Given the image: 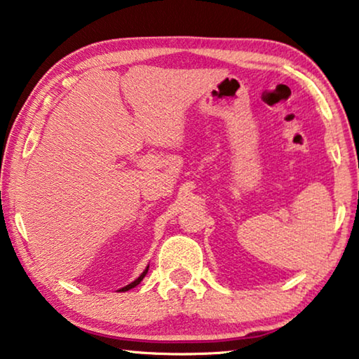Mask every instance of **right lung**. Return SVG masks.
<instances>
[{
    "instance_id": "right-lung-1",
    "label": "right lung",
    "mask_w": 359,
    "mask_h": 359,
    "mask_svg": "<svg viewBox=\"0 0 359 359\" xmlns=\"http://www.w3.org/2000/svg\"><path fill=\"white\" fill-rule=\"evenodd\" d=\"M147 271H149V266H147V269H145V271L144 273H142V275L137 278V280H135V281H133V283H130V284H128V286L126 287H123V289H119V291H129V289H133V287H135V286H137V284L142 281V280H144V276L147 275Z\"/></svg>"
}]
</instances>
